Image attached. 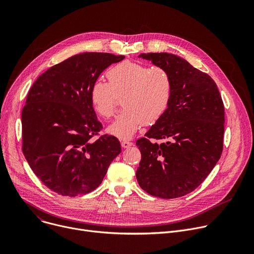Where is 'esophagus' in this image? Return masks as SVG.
Instances as JSON below:
<instances>
[{"mask_svg":"<svg viewBox=\"0 0 254 254\" xmlns=\"http://www.w3.org/2000/svg\"><path fill=\"white\" fill-rule=\"evenodd\" d=\"M133 143L131 141H128V140H121V146L123 148H128L132 145Z\"/></svg>","mask_w":254,"mask_h":254,"instance_id":"1","label":"esophagus"}]
</instances>
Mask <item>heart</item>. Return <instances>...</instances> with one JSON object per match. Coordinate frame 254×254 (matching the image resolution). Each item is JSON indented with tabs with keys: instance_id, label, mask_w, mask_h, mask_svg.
<instances>
[{
	"instance_id": "b5f03b06",
	"label": "heart",
	"mask_w": 254,
	"mask_h": 254,
	"mask_svg": "<svg viewBox=\"0 0 254 254\" xmlns=\"http://www.w3.org/2000/svg\"><path fill=\"white\" fill-rule=\"evenodd\" d=\"M108 82L97 79L90 90L94 111L103 118L115 114L118 98L125 108L108 127L119 138H130L144 125H153L165 114L173 98V78L160 66L124 61L107 71Z\"/></svg>"
}]
</instances>
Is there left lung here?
Segmentation results:
<instances>
[{"instance_id": "8db88e82", "label": "left lung", "mask_w": 254, "mask_h": 254, "mask_svg": "<svg viewBox=\"0 0 254 254\" xmlns=\"http://www.w3.org/2000/svg\"><path fill=\"white\" fill-rule=\"evenodd\" d=\"M139 58L170 72L174 91L165 114L136 141L141 152L137 182L151 195L180 198L205 181L222 154L224 104L213 78L180 56L150 52ZM160 138V145L151 141Z\"/></svg>"}]
</instances>
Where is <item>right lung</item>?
<instances>
[{
    "label": "right lung",
    "instance_id": "add662e5",
    "mask_svg": "<svg viewBox=\"0 0 254 254\" xmlns=\"http://www.w3.org/2000/svg\"><path fill=\"white\" fill-rule=\"evenodd\" d=\"M124 55L83 52L43 72L22 110V151L36 177L65 196L97 189L120 152L118 139L99 136L103 125L90 102L99 75Z\"/></svg>",
    "mask_w": 254,
    "mask_h": 254
}]
</instances>
